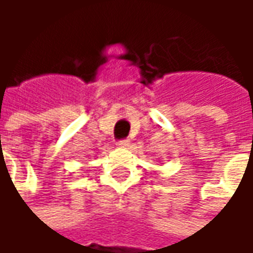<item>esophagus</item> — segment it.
Returning <instances> with one entry per match:
<instances>
[{
    "mask_svg": "<svg viewBox=\"0 0 253 253\" xmlns=\"http://www.w3.org/2000/svg\"><path fill=\"white\" fill-rule=\"evenodd\" d=\"M116 145H118L119 148H127V146L130 145V141H128V139H122V141H119Z\"/></svg>",
    "mask_w": 253,
    "mask_h": 253,
    "instance_id": "34e87169",
    "label": "esophagus"
}]
</instances>
